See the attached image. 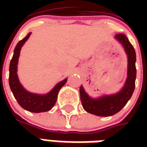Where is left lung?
I'll return each mask as SVG.
<instances>
[{
    "label": "left lung",
    "mask_w": 147,
    "mask_h": 147,
    "mask_svg": "<svg viewBox=\"0 0 147 147\" xmlns=\"http://www.w3.org/2000/svg\"><path fill=\"white\" fill-rule=\"evenodd\" d=\"M115 38L123 45L127 56V77L124 86L120 92L112 95H105L92 98L84 90L82 86L80 88V99L83 109L89 113L99 117H110L120 112L129 101L136 86V56L135 49L130 43L125 34H117Z\"/></svg>",
    "instance_id": "obj_1"
}]
</instances>
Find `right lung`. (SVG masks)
<instances>
[{
  "label": "right lung",
  "mask_w": 147,
  "mask_h": 147,
  "mask_svg": "<svg viewBox=\"0 0 147 147\" xmlns=\"http://www.w3.org/2000/svg\"><path fill=\"white\" fill-rule=\"evenodd\" d=\"M30 34L29 33L24 39L18 42L14 49L13 57L10 61L9 65V86L15 98L21 107L26 110L32 113H42L50 110L57 99V94L59 90L67 82V79L57 83L46 94H37L28 92L24 89L19 81L17 76V64L20 53L22 46L24 45L27 40L29 38Z\"/></svg>",
  "instance_id": "add662e5"
}]
</instances>
